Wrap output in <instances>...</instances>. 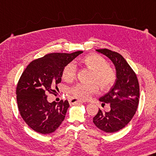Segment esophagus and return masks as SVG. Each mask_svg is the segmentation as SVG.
I'll return each instance as SVG.
<instances>
[{"label": "esophagus", "instance_id": "obj_1", "mask_svg": "<svg viewBox=\"0 0 156 156\" xmlns=\"http://www.w3.org/2000/svg\"><path fill=\"white\" fill-rule=\"evenodd\" d=\"M69 102L70 104L74 105V104H78L79 102H83V103L86 102V101L83 100H78V99H76V98H70L69 100Z\"/></svg>", "mask_w": 156, "mask_h": 156}]
</instances>
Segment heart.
Instances as JSON below:
<instances>
[{
  "label": "heart",
  "instance_id": "b5f03b06",
  "mask_svg": "<svg viewBox=\"0 0 156 156\" xmlns=\"http://www.w3.org/2000/svg\"><path fill=\"white\" fill-rule=\"evenodd\" d=\"M83 63L93 70V83H78L70 89L71 94L81 99H89L99 91V85L102 89H108L115 83L116 76L115 71L108 66L107 61L102 56L92 54L87 56L83 60ZM77 74V66L72 61L66 65L63 71V78L67 82L72 81Z\"/></svg>",
  "mask_w": 156,
  "mask_h": 156
}]
</instances>
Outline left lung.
I'll use <instances>...</instances> for the list:
<instances>
[{
  "label": "left lung",
  "mask_w": 156,
  "mask_h": 156,
  "mask_svg": "<svg viewBox=\"0 0 156 156\" xmlns=\"http://www.w3.org/2000/svg\"><path fill=\"white\" fill-rule=\"evenodd\" d=\"M96 51L112 62L117 78L109 91L99 100L104 105L110 104V112L99 109L93 121L104 132H116L126 127L135 115L139 101V84L136 73L120 54L108 49Z\"/></svg>",
  "instance_id": "1"
}]
</instances>
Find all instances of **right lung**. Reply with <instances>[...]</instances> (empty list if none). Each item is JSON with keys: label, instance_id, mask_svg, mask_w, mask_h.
Wrapping results in <instances>:
<instances>
[{"label": "right lung", "instance_id": "1", "mask_svg": "<svg viewBox=\"0 0 156 156\" xmlns=\"http://www.w3.org/2000/svg\"><path fill=\"white\" fill-rule=\"evenodd\" d=\"M50 53L33 61L22 73L16 89L21 117L34 131L52 133L63 122L69 106L67 100L49 102L48 93L55 94L66 65L83 53Z\"/></svg>", "mask_w": 156, "mask_h": 156}]
</instances>
